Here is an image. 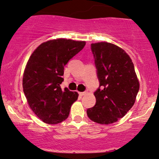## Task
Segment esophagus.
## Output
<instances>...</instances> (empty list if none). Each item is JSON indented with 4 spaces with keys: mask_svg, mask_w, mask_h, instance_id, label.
Wrapping results in <instances>:
<instances>
[{
    "mask_svg": "<svg viewBox=\"0 0 159 159\" xmlns=\"http://www.w3.org/2000/svg\"><path fill=\"white\" fill-rule=\"evenodd\" d=\"M78 93H79L80 96H84V95L87 94V91H84V92H79Z\"/></svg>",
    "mask_w": 159,
    "mask_h": 159,
    "instance_id": "34e87169",
    "label": "esophagus"
}]
</instances>
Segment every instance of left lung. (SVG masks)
<instances>
[{
    "label": "left lung",
    "instance_id": "8db88e82",
    "mask_svg": "<svg viewBox=\"0 0 159 159\" xmlns=\"http://www.w3.org/2000/svg\"><path fill=\"white\" fill-rule=\"evenodd\" d=\"M99 87L94 92L96 105L87 110L88 117L100 124L114 123L132 108L139 81L130 57L108 43L91 44Z\"/></svg>",
    "mask_w": 159,
    "mask_h": 159
}]
</instances>
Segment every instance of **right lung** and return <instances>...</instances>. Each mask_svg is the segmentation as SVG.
Returning <instances> with one entry per match:
<instances>
[{
  "label": "right lung",
  "mask_w": 159,
  "mask_h": 159,
  "mask_svg": "<svg viewBox=\"0 0 159 159\" xmlns=\"http://www.w3.org/2000/svg\"><path fill=\"white\" fill-rule=\"evenodd\" d=\"M84 41L58 39L42 43L33 52L24 72L22 86L27 102L38 117L48 124L68 117L77 92L61 90L64 66L83 49Z\"/></svg>",
  "instance_id": "right-lung-1"
}]
</instances>
